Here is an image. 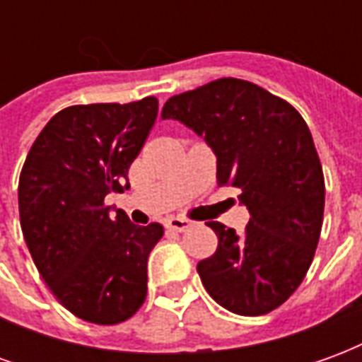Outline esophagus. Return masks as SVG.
<instances>
[{
    "instance_id": "esophagus-1",
    "label": "esophagus",
    "mask_w": 362,
    "mask_h": 362,
    "mask_svg": "<svg viewBox=\"0 0 362 362\" xmlns=\"http://www.w3.org/2000/svg\"><path fill=\"white\" fill-rule=\"evenodd\" d=\"M194 227V221L182 219V217H170L166 221V228H173V230H178V233H184L188 228Z\"/></svg>"
}]
</instances>
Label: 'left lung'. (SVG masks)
Here are the masks:
<instances>
[{
    "mask_svg": "<svg viewBox=\"0 0 362 362\" xmlns=\"http://www.w3.org/2000/svg\"><path fill=\"white\" fill-rule=\"evenodd\" d=\"M178 119L217 155V184L243 194V235L217 221L211 258L197 264L207 293L227 310L262 316L303 283L324 221V173L303 116L258 85L223 77L170 96L163 119Z\"/></svg>",
    "mask_w": 362,
    "mask_h": 362,
    "instance_id": "obj_1",
    "label": "left lung"
}]
</instances>
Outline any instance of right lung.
<instances>
[{"label": "right lung", "mask_w": 362, "mask_h": 362, "mask_svg": "<svg viewBox=\"0 0 362 362\" xmlns=\"http://www.w3.org/2000/svg\"><path fill=\"white\" fill-rule=\"evenodd\" d=\"M158 100L75 104L46 124L19 178L21 228L54 296L77 318L114 326L147 296V259L165 228L137 227L104 197L127 189V170L155 126Z\"/></svg>", "instance_id": "right-lung-1"}]
</instances>
